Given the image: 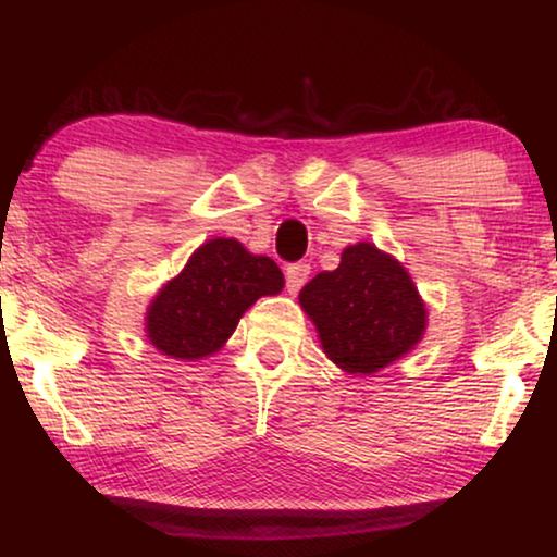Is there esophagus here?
Here are the masks:
<instances>
[{
  "instance_id": "34e87169",
  "label": "esophagus",
  "mask_w": 557,
  "mask_h": 557,
  "mask_svg": "<svg viewBox=\"0 0 557 557\" xmlns=\"http://www.w3.org/2000/svg\"><path fill=\"white\" fill-rule=\"evenodd\" d=\"M309 273H311L309 263H292V265H288V269H286V288H288V292H292V294L299 292V288L307 284Z\"/></svg>"
}]
</instances>
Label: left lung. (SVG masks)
I'll return each mask as SVG.
<instances>
[{
  "instance_id": "obj_1",
  "label": "left lung",
  "mask_w": 557,
  "mask_h": 557,
  "mask_svg": "<svg viewBox=\"0 0 557 557\" xmlns=\"http://www.w3.org/2000/svg\"><path fill=\"white\" fill-rule=\"evenodd\" d=\"M324 355L349 375H372L416 349L429 326L423 296L398 258L375 243L342 250L339 265L299 292Z\"/></svg>"
}]
</instances>
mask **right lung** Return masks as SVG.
I'll list each match as a JSON object with an SVG mask.
<instances>
[{"label": "right lung", "instance_id": "1", "mask_svg": "<svg viewBox=\"0 0 557 557\" xmlns=\"http://www.w3.org/2000/svg\"><path fill=\"white\" fill-rule=\"evenodd\" d=\"M284 288V273L235 238L205 240L185 269L159 288L144 317L149 345L174 360L197 362L225 347L240 317Z\"/></svg>", "mask_w": 557, "mask_h": 557}]
</instances>
